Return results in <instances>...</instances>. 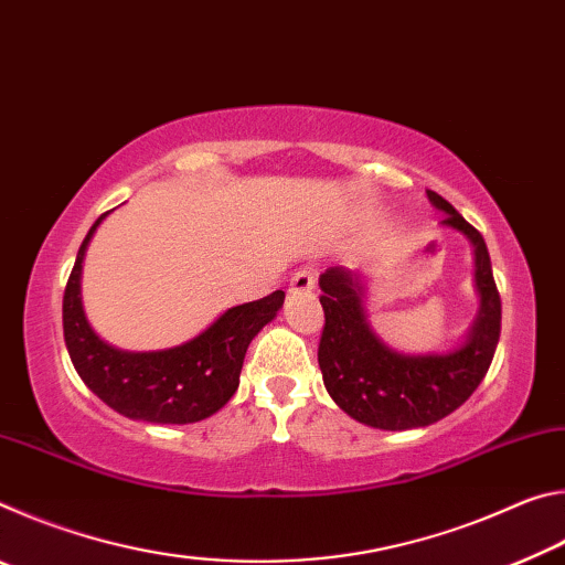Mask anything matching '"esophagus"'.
<instances>
[{
    "mask_svg": "<svg viewBox=\"0 0 565 565\" xmlns=\"http://www.w3.org/2000/svg\"><path fill=\"white\" fill-rule=\"evenodd\" d=\"M313 284H317V271L301 269V271H296V274L291 276L289 289H291V291H311Z\"/></svg>",
    "mask_w": 565,
    "mask_h": 565,
    "instance_id": "esophagus-1",
    "label": "esophagus"
}]
</instances>
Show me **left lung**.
<instances>
[{"label":"left lung","mask_w":565,"mask_h":565,"mask_svg":"<svg viewBox=\"0 0 565 565\" xmlns=\"http://www.w3.org/2000/svg\"><path fill=\"white\" fill-rule=\"evenodd\" d=\"M428 199L446 212L441 224L463 232L476 248L481 313L461 349L446 356H401L369 331L359 279L339 266H331L319 279L323 291L319 296L323 306L319 339L323 384L351 418L384 431L428 426L454 414L483 381L501 337V296L481 232L436 191H428Z\"/></svg>","instance_id":"1"}]
</instances>
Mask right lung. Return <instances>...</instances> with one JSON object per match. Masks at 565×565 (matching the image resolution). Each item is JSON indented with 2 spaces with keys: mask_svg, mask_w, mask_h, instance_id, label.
Wrapping results in <instances>:
<instances>
[{
  "mask_svg": "<svg viewBox=\"0 0 565 565\" xmlns=\"http://www.w3.org/2000/svg\"><path fill=\"white\" fill-rule=\"evenodd\" d=\"M104 216L84 236L64 289V341L76 374L104 404L127 418L194 424L216 414L234 396L248 343L281 309L284 291L234 306L204 333L177 349L151 353L111 349L89 329L79 299L84 248Z\"/></svg>",
  "mask_w": 565,
  "mask_h": 565,
  "instance_id": "add662e5",
  "label": "right lung"
}]
</instances>
